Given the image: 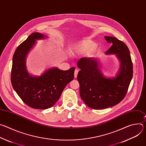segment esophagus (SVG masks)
Returning <instances> with one entry per match:
<instances>
[{
  "label": "esophagus",
  "mask_w": 146,
  "mask_h": 146,
  "mask_svg": "<svg viewBox=\"0 0 146 146\" xmlns=\"http://www.w3.org/2000/svg\"><path fill=\"white\" fill-rule=\"evenodd\" d=\"M78 72V69H76V70H74V77H75V78L77 77Z\"/></svg>",
  "instance_id": "34e87169"
}]
</instances>
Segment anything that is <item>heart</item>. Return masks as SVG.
Segmentation results:
<instances>
[{
  "mask_svg": "<svg viewBox=\"0 0 146 146\" xmlns=\"http://www.w3.org/2000/svg\"><path fill=\"white\" fill-rule=\"evenodd\" d=\"M96 47V44L91 40L84 39L76 43L71 47V52L73 54H82L89 52Z\"/></svg>",
  "mask_w": 146,
  "mask_h": 146,
  "instance_id": "1",
  "label": "heart"
}]
</instances>
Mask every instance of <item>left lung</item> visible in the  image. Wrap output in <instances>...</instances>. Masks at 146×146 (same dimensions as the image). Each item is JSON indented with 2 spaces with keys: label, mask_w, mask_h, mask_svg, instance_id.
Here are the masks:
<instances>
[{
  "label": "left lung",
  "mask_w": 146,
  "mask_h": 146,
  "mask_svg": "<svg viewBox=\"0 0 146 146\" xmlns=\"http://www.w3.org/2000/svg\"><path fill=\"white\" fill-rule=\"evenodd\" d=\"M105 38L112 43L106 54H116L121 62L119 72L115 78L104 77L95 59L81 58L77 62L81 69L77 77L81 98L87 106L94 109L113 107L121 102L133 76V64L127 46L114 37L105 36Z\"/></svg>",
  "instance_id": "1"
}]
</instances>
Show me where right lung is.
<instances>
[{"label": "right lung", "mask_w": 146, "mask_h": 146, "mask_svg": "<svg viewBox=\"0 0 146 146\" xmlns=\"http://www.w3.org/2000/svg\"><path fill=\"white\" fill-rule=\"evenodd\" d=\"M46 35L33 33L17 48L13 58L11 84L19 98L28 106L36 109L52 107L66 86L74 78V67L68 70L50 69L40 77H32L25 67V57L37 39Z\"/></svg>", "instance_id": "right-lung-1"}]
</instances>
